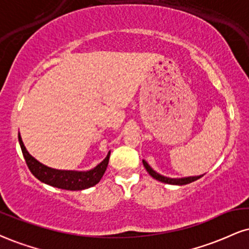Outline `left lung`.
Segmentation results:
<instances>
[{"instance_id": "1", "label": "left lung", "mask_w": 249, "mask_h": 249, "mask_svg": "<svg viewBox=\"0 0 249 249\" xmlns=\"http://www.w3.org/2000/svg\"><path fill=\"white\" fill-rule=\"evenodd\" d=\"M142 163H143V166H145L146 170H147L148 174L152 176V178H154L155 179H158V181H160V182H163V183L176 184V185H184V184L191 183V182L196 181V179H198V178H200L203 176V175L202 176H191V178H164V176L160 175V174H158L157 172H154V170L148 166V163L146 162L145 160H142Z\"/></svg>"}]
</instances>
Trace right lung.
Here are the masks:
<instances>
[{"mask_svg":"<svg viewBox=\"0 0 249 249\" xmlns=\"http://www.w3.org/2000/svg\"><path fill=\"white\" fill-rule=\"evenodd\" d=\"M18 142L22 148L23 157L25 159V162L28 164L30 172L37 178L39 181L44 183L52 185V187L60 188L65 190H83L87 188L94 187L101 181L102 176L106 173V169L109 163L110 152L107 153V158L102 162L96 166L94 169L88 172H73V170H58L44 166L39 161L36 160L29 154L25 146L22 142V138L18 134Z\"/></svg>","mask_w":249,"mask_h":249,"instance_id":"1","label":"right lung"}]
</instances>
